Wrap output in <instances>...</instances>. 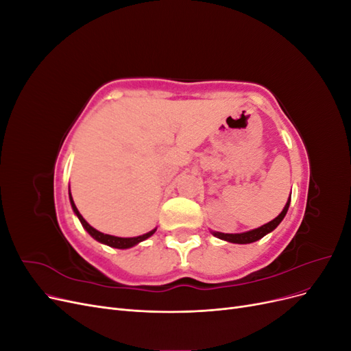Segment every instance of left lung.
Wrapping results in <instances>:
<instances>
[{
  "label": "left lung",
  "mask_w": 351,
  "mask_h": 351,
  "mask_svg": "<svg viewBox=\"0 0 351 351\" xmlns=\"http://www.w3.org/2000/svg\"><path fill=\"white\" fill-rule=\"evenodd\" d=\"M290 197H291V195H290ZM290 200L291 199L287 200V204H285L282 212L277 218L269 221L268 224H265L259 228H254V230H250V231H246V232H240V234H224V232H218V231H212V234H214L218 239H221V240H226V241H230V243H237V244H247V243L256 241V240L262 239L263 236H267L268 232H271L272 230H275L280 226V222L284 219L287 210H289Z\"/></svg>",
  "instance_id": "obj_1"
}]
</instances>
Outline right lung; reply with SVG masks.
I'll return each instance as SVG.
<instances>
[{
    "label": "right lung",
    "instance_id": "1",
    "mask_svg": "<svg viewBox=\"0 0 351 351\" xmlns=\"http://www.w3.org/2000/svg\"><path fill=\"white\" fill-rule=\"evenodd\" d=\"M70 204H71L73 212H74V214H76L77 218L80 219L83 228L86 230L95 240H98V241H101V243H104V244H107V246H110V247H115V249H129V247H133V246H136L137 243H141V241L146 240L147 237H151V236L154 234V232L156 231V228H155V230H152V231H149V232H146V234L137 236V237H115V236H110V234H104V232H101V231H98V230H95L93 227H90V226L88 224L86 221H84V218L80 215V212L77 210L76 205H74L71 193H70Z\"/></svg>",
    "mask_w": 351,
    "mask_h": 351
}]
</instances>
